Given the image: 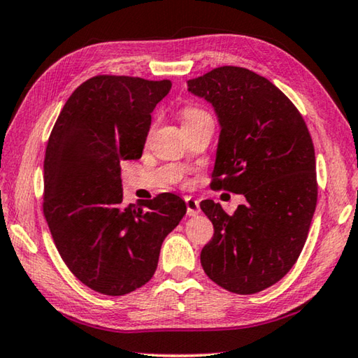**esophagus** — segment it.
Here are the masks:
<instances>
[{
    "label": "esophagus",
    "instance_id": "34e87169",
    "mask_svg": "<svg viewBox=\"0 0 358 358\" xmlns=\"http://www.w3.org/2000/svg\"><path fill=\"white\" fill-rule=\"evenodd\" d=\"M185 204H187V215H188V217H196V215L201 212L199 202L194 198H185Z\"/></svg>",
    "mask_w": 358,
    "mask_h": 358
}]
</instances>
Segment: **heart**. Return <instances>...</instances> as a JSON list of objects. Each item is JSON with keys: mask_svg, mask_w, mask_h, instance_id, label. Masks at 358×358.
Here are the masks:
<instances>
[{"mask_svg": "<svg viewBox=\"0 0 358 358\" xmlns=\"http://www.w3.org/2000/svg\"><path fill=\"white\" fill-rule=\"evenodd\" d=\"M207 117L208 115L204 110L196 109V107H187V109H184V112H182V120H184V126L194 123V121H198V120L207 118Z\"/></svg>", "mask_w": 358, "mask_h": 358, "instance_id": "heart-1", "label": "heart"}]
</instances>
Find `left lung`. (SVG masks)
I'll return each mask as SVG.
<instances>
[{"instance_id": "1", "label": "left lung", "mask_w": 358, "mask_h": 358, "mask_svg": "<svg viewBox=\"0 0 358 358\" xmlns=\"http://www.w3.org/2000/svg\"><path fill=\"white\" fill-rule=\"evenodd\" d=\"M187 87L220 124L212 187L246 198L234 215L201 202L215 229L201 265L227 292L259 293L292 269L307 240L318 196L312 137L292 101L251 70L220 66Z\"/></svg>"}]
</instances>
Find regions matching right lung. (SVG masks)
Listing matches in <instances>:
<instances>
[{"mask_svg":"<svg viewBox=\"0 0 358 358\" xmlns=\"http://www.w3.org/2000/svg\"><path fill=\"white\" fill-rule=\"evenodd\" d=\"M170 80L95 76L59 113L45 154L43 213L60 257L95 292L123 296L156 273L160 246L187 212L162 193L123 206L121 162L141 157Z\"/></svg>","mask_w":358,"mask_h":358,"instance_id":"add662e5","label":"right lung"}]
</instances>
